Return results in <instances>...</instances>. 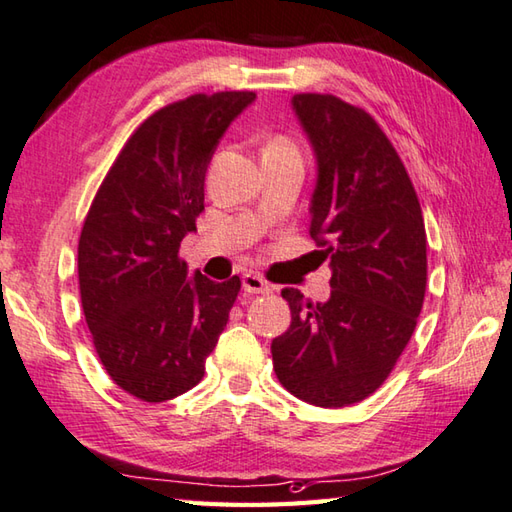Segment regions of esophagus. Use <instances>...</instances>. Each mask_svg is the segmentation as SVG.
I'll use <instances>...</instances> for the list:
<instances>
[{
  "instance_id": "obj_1",
  "label": "esophagus",
  "mask_w": 512,
  "mask_h": 512,
  "mask_svg": "<svg viewBox=\"0 0 512 512\" xmlns=\"http://www.w3.org/2000/svg\"><path fill=\"white\" fill-rule=\"evenodd\" d=\"M243 289L247 294H272V285H269L263 276L258 274H245L243 276Z\"/></svg>"
}]
</instances>
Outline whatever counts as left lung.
Instances as JSON below:
<instances>
[{"mask_svg": "<svg viewBox=\"0 0 512 512\" xmlns=\"http://www.w3.org/2000/svg\"><path fill=\"white\" fill-rule=\"evenodd\" d=\"M292 106L318 165L310 236L330 260L332 294L283 289L292 325L272 341L285 390L318 408L370 397L417 327L428 258L421 205L406 167L368 111L336 95L298 93Z\"/></svg>", "mask_w": 512, "mask_h": 512, "instance_id": "left-lung-1", "label": "left lung"}]
</instances>
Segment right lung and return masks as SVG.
Here are the masks:
<instances>
[{
    "label": "right lung",
    "instance_id": "right-lung-1",
    "mask_svg": "<svg viewBox=\"0 0 512 512\" xmlns=\"http://www.w3.org/2000/svg\"><path fill=\"white\" fill-rule=\"evenodd\" d=\"M252 91L196 93L149 115L95 194L77 245L86 325L106 374L162 403L205 376L240 278L187 276L180 243L205 211V173Z\"/></svg>",
    "mask_w": 512,
    "mask_h": 512
}]
</instances>
